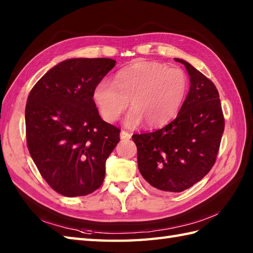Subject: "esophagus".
Segmentation results:
<instances>
[{
  "mask_svg": "<svg viewBox=\"0 0 253 253\" xmlns=\"http://www.w3.org/2000/svg\"><path fill=\"white\" fill-rule=\"evenodd\" d=\"M120 137L122 140H128V139H130L131 135L128 131H125V130H122L121 133H120Z\"/></svg>",
  "mask_w": 253,
  "mask_h": 253,
  "instance_id": "1",
  "label": "esophagus"
}]
</instances>
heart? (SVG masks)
I'll return each mask as SVG.
<instances>
[{"label":"heart","instance_id":"b5f03b06","mask_svg":"<svg viewBox=\"0 0 253 253\" xmlns=\"http://www.w3.org/2000/svg\"><path fill=\"white\" fill-rule=\"evenodd\" d=\"M188 77L178 67L157 62H137L117 72L113 83L102 79L94 84L92 100L106 122L116 121L129 103L124 124L136 127L164 125L184 102Z\"/></svg>","mask_w":253,"mask_h":253}]
</instances>
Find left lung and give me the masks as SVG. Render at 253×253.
I'll list each match as a JSON object with an SVG mask.
<instances>
[{
	"label": "left lung",
	"mask_w": 253,
	"mask_h": 253,
	"mask_svg": "<svg viewBox=\"0 0 253 253\" xmlns=\"http://www.w3.org/2000/svg\"><path fill=\"white\" fill-rule=\"evenodd\" d=\"M184 64L190 87L176 118L153 132L133 135L138 169L150 185L180 192L200 181L215 163L224 116L215 85L191 64Z\"/></svg>",
	"instance_id": "8db88e82"
}]
</instances>
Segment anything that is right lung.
<instances>
[{"instance_id": "obj_1", "label": "right lung", "mask_w": 253, "mask_h": 253, "mask_svg": "<svg viewBox=\"0 0 253 253\" xmlns=\"http://www.w3.org/2000/svg\"><path fill=\"white\" fill-rule=\"evenodd\" d=\"M112 58H69L47 71L27 99V146L41 176L65 197L102 185L120 129L104 122L92 100L94 84L115 66Z\"/></svg>"}]
</instances>
